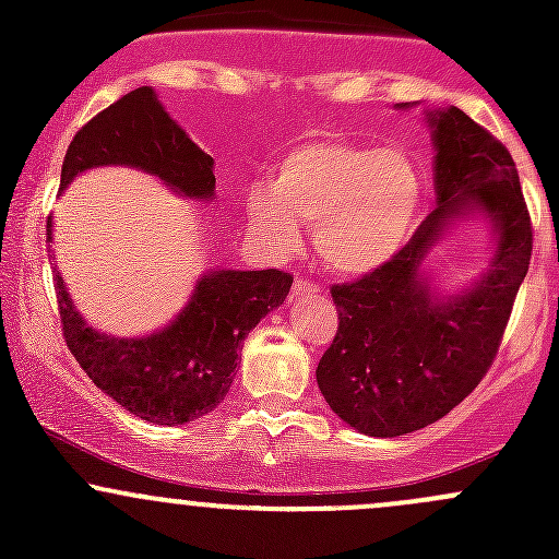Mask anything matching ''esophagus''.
Returning <instances> with one entry per match:
<instances>
[{
    "label": "esophagus",
    "mask_w": 559,
    "mask_h": 559,
    "mask_svg": "<svg viewBox=\"0 0 559 559\" xmlns=\"http://www.w3.org/2000/svg\"><path fill=\"white\" fill-rule=\"evenodd\" d=\"M319 292H321L319 284H313V281H308V278H297L295 289H292V297H295V300H300V297H313V295H319Z\"/></svg>",
    "instance_id": "34e87169"
}]
</instances>
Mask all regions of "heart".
Returning <instances> with one entry per match:
<instances>
[{
    "mask_svg": "<svg viewBox=\"0 0 559 559\" xmlns=\"http://www.w3.org/2000/svg\"><path fill=\"white\" fill-rule=\"evenodd\" d=\"M421 202V180L400 148H370L341 138L295 143L275 165L273 183L246 189V213L273 246L295 248L313 224L321 262L362 275L403 248Z\"/></svg>",
    "mask_w": 559,
    "mask_h": 559,
    "instance_id": "obj_1",
    "label": "heart"
}]
</instances>
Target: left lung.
<instances>
[{
	"label": "left lung",
	"mask_w": 559,
	"mask_h": 559,
	"mask_svg": "<svg viewBox=\"0 0 559 559\" xmlns=\"http://www.w3.org/2000/svg\"><path fill=\"white\" fill-rule=\"evenodd\" d=\"M438 207L381 267L330 289L337 332L316 381L330 408L365 436L421 430L487 376L533 253V224L509 148L460 107L430 116ZM462 210L493 222L499 248L465 296L438 301L420 259Z\"/></svg>",
	"instance_id": "left-lung-1"
}]
</instances>
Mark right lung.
Masks as SVG:
<instances>
[{
	"label": "right lung",
	"mask_w": 559,
	"mask_h": 559,
	"mask_svg": "<svg viewBox=\"0 0 559 559\" xmlns=\"http://www.w3.org/2000/svg\"><path fill=\"white\" fill-rule=\"evenodd\" d=\"M99 165L140 167L194 200L216 189L213 156L191 143L148 86L123 94L78 129L61 165V189ZM289 289L292 275L284 270H213L170 326L121 341L86 326L56 275L61 330L78 365L129 414L170 427L211 414L227 397L240 343Z\"/></svg>",
	"instance_id": "obj_1"
}]
</instances>
